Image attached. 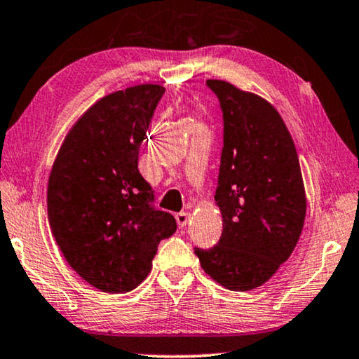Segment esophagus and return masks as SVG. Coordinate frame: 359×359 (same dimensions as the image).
Instances as JSON below:
<instances>
[{"label": "esophagus", "mask_w": 359, "mask_h": 359, "mask_svg": "<svg viewBox=\"0 0 359 359\" xmlns=\"http://www.w3.org/2000/svg\"><path fill=\"white\" fill-rule=\"evenodd\" d=\"M175 221H177L179 227H185L190 221V212H187V211L177 212V214H175Z\"/></svg>", "instance_id": "34e87169"}]
</instances>
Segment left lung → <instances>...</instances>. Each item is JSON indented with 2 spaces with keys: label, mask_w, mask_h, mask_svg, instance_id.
I'll return each mask as SVG.
<instances>
[{
  "label": "left lung",
  "mask_w": 359,
  "mask_h": 359,
  "mask_svg": "<svg viewBox=\"0 0 359 359\" xmlns=\"http://www.w3.org/2000/svg\"><path fill=\"white\" fill-rule=\"evenodd\" d=\"M224 121L216 203L222 235L195 248L203 271L222 287L263 285L295 250L306 216V195L295 143L264 98L224 80H206Z\"/></svg>",
  "instance_id": "obj_1"
}]
</instances>
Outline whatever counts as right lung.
I'll return each instance as SVG.
<instances>
[{"label":"right lung","mask_w":359,"mask_h":359,"mask_svg":"<svg viewBox=\"0 0 359 359\" xmlns=\"http://www.w3.org/2000/svg\"><path fill=\"white\" fill-rule=\"evenodd\" d=\"M161 85L143 83L96 101L64 138L48 180V219L64 258L90 285L130 292L145 280L161 240L177 231L154 208L138 151Z\"/></svg>","instance_id":"1"}]
</instances>
